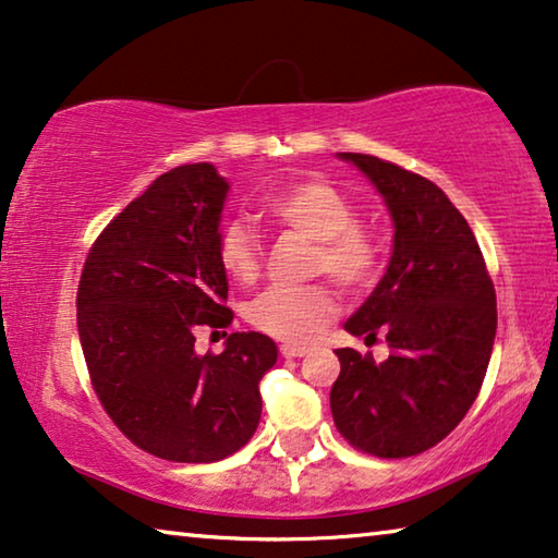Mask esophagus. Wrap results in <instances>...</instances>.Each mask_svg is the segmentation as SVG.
<instances>
[{
	"label": "esophagus",
	"mask_w": 558,
	"mask_h": 558,
	"mask_svg": "<svg viewBox=\"0 0 558 558\" xmlns=\"http://www.w3.org/2000/svg\"><path fill=\"white\" fill-rule=\"evenodd\" d=\"M280 354L286 359H301L308 354V347H298V343H282Z\"/></svg>",
	"instance_id": "esophagus-1"
}]
</instances>
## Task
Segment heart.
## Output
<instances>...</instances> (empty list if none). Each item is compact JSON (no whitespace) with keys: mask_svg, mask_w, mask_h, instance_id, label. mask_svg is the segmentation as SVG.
I'll use <instances>...</instances> for the list:
<instances>
[{"mask_svg":"<svg viewBox=\"0 0 558 558\" xmlns=\"http://www.w3.org/2000/svg\"><path fill=\"white\" fill-rule=\"evenodd\" d=\"M263 209L272 222L318 242L316 270L328 272L343 288H364L379 268V250L359 227V211L349 197L326 182H293L270 192ZM219 265L238 286L260 276V238L245 222L227 225L219 234ZM336 313V293L328 286L272 288L247 305V320L257 331L286 343L313 341Z\"/></svg>","mask_w":558,"mask_h":558,"instance_id":"b5f03b06","label":"heart"}]
</instances>
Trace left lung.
<instances>
[{"mask_svg":"<svg viewBox=\"0 0 558 558\" xmlns=\"http://www.w3.org/2000/svg\"><path fill=\"white\" fill-rule=\"evenodd\" d=\"M354 163L389 209L395 245L384 278L343 328L387 339L376 364L339 349L331 387L339 433L376 458H410L460 425L496 341V288L468 219L429 179L368 154H339Z\"/></svg>","mask_w":558,"mask_h":558,"instance_id":"obj_1","label":"left lung"}]
</instances>
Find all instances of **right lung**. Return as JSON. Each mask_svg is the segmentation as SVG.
<instances>
[{
    "instance_id": "add662e5",
    "label": "right lung",
    "mask_w": 558,
    "mask_h": 558,
    "mask_svg": "<svg viewBox=\"0 0 558 558\" xmlns=\"http://www.w3.org/2000/svg\"><path fill=\"white\" fill-rule=\"evenodd\" d=\"M230 182L211 163L161 174L100 232L77 286V333L93 389L121 433L156 458L217 462L255 435L270 336L230 333L199 354V328L232 324L219 265Z\"/></svg>"
}]
</instances>
